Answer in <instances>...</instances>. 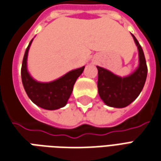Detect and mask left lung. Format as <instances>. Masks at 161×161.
I'll list each match as a JSON object with an SVG mask.
<instances>
[{
	"mask_svg": "<svg viewBox=\"0 0 161 161\" xmlns=\"http://www.w3.org/2000/svg\"><path fill=\"white\" fill-rule=\"evenodd\" d=\"M133 35L139 50V67L132 75L119 77L101 67L98 69V91L106 105L122 108L131 104L141 93L147 80V67L142 47Z\"/></svg>",
	"mask_w": 161,
	"mask_h": 161,
	"instance_id": "obj_1",
	"label": "left lung"
}]
</instances>
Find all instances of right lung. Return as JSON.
<instances>
[{"mask_svg":"<svg viewBox=\"0 0 161 161\" xmlns=\"http://www.w3.org/2000/svg\"><path fill=\"white\" fill-rule=\"evenodd\" d=\"M33 39L26 49L21 66V80L26 93L35 104L47 110L63 108L71 95L76 80L82 74L85 67L68 72L62 77L51 82H39L32 78L27 68L28 53Z\"/></svg>","mask_w":161,"mask_h":161,"instance_id":"1","label":"right lung"}]
</instances>
